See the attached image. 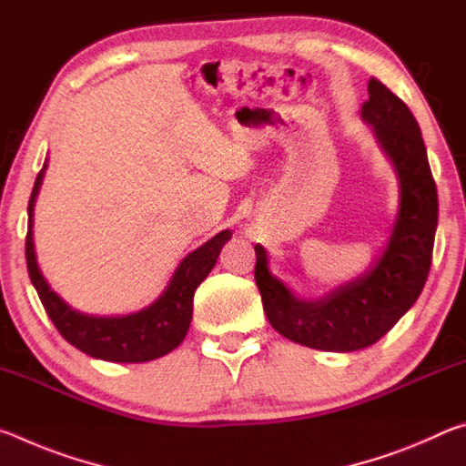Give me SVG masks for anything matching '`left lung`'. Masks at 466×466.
I'll use <instances>...</instances> for the list:
<instances>
[{"mask_svg": "<svg viewBox=\"0 0 466 466\" xmlns=\"http://www.w3.org/2000/svg\"><path fill=\"white\" fill-rule=\"evenodd\" d=\"M361 116L392 157L400 178V209L384 255L366 275L317 302L289 294L267 271L255 247V281L271 327L289 341L322 351H358L374 345L411 309L428 279L438 226V191L415 116L397 94L372 77Z\"/></svg>", "mask_w": 466, "mask_h": 466, "instance_id": "8db88e82", "label": "left lung"}]
</instances>
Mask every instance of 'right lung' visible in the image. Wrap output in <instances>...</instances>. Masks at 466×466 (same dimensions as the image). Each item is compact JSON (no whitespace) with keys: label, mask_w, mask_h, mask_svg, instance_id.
<instances>
[{"label":"right lung","mask_w":466,"mask_h":466,"mask_svg":"<svg viewBox=\"0 0 466 466\" xmlns=\"http://www.w3.org/2000/svg\"><path fill=\"white\" fill-rule=\"evenodd\" d=\"M46 162L35 180L33 195L28 201V232H26V265L30 281L53 320L55 329L67 343L88 353L92 358L119 361V364H139L162 358L183 343L193 317V296L199 283L208 278L219 257V250L230 240L232 232L216 234L191 255L183 258L170 279L167 291L146 310L127 317H88L69 309L63 299L51 291L38 271L33 244V211L38 188L43 183Z\"/></svg>","instance_id":"add662e5"}]
</instances>
